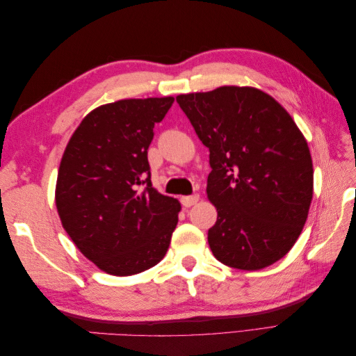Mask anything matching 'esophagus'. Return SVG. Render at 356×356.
Returning <instances> with one entry per match:
<instances>
[{
  "label": "esophagus",
  "instance_id": "esophagus-1",
  "mask_svg": "<svg viewBox=\"0 0 356 356\" xmlns=\"http://www.w3.org/2000/svg\"><path fill=\"white\" fill-rule=\"evenodd\" d=\"M197 202H199V195H191V196H184V197H181L182 207H186V208L193 207V204H196Z\"/></svg>",
  "mask_w": 356,
  "mask_h": 356
}]
</instances>
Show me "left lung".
I'll return each instance as SVG.
<instances>
[{"mask_svg": "<svg viewBox=\"0 0 356 356\" xmlns=\"http://www.w3.org/2000/svg\"><path fill=\"white\" fill-rule=\"evenodd\" d=\"M204 147L207 193L218 217L208 232L213 257L260 270L294 246L314 196L306 139L284 106L254 88L222 86L177 96Z\"/></svg>", "mask_w": 356, "mask_h": 356, "instance_id": "8db88e82", "label": "left lung"}]
</instances>
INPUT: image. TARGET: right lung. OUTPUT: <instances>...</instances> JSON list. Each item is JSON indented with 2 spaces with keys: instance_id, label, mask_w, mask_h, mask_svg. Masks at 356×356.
Segmentation results:
<instances>
[{
  "instance_id": "add662e5",
  "label": "right lung",
  "mask_w": 356,
  "mask_h": 356,
  "mask_svg": "<svg viewBox=\"0 0 356 356\" xmlns=\"http://www.w3.org/2000/svg\"><path fill=\"white\" fill-rule=\"evenodd\" d=\"M174 98L123 99L83 118L62 156L56 208L81 254L131 276L165 257L181 204L152 186L148 147Z\"/></svg>"
}]
</instances>
